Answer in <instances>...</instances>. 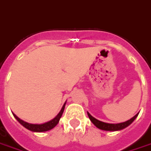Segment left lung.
Wrapping results in <instances>:
<instances>
[{"instance_id":"left-lung-1","label":"left lung","mask_w":151,"mask_h":151,"mask_svg":"<svg viewBox=\"0 0 151 151\" xmlns=\"http://www.w3.org/2000/svg\"><path fill=\"white\" fill-rule=\"evenodd\" d=\"M139 114V113H138ZM138 114H137L134 117H132V119H130L129 120H127L126 122H123V123H105V122H102V121H100V120L95 119L94 117L91 115L89 113L87 112V115L89 117V119L91 121V123H93L94 125L96 127L101 129V130L104 131H110V132H115V131H120L123 130L124 128H126L127 127H128L130 125L131 123H132L136 118L138 116Z\"/></svg>"}]
</instances>
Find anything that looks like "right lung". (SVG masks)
<instances>
[{"label": "right lung", "instance_id": "1", "mask_svg": "<svg viewBox=\"0 0 151 151\" xmlns=\"http://www.w3.org/2000/svg\"><path fill=\"white\" fill-rule=\"evenodd\" d=\"M65 105H66V102L64 104V105H63V107L61 109V110L60 111V113L54 118L53 119L50 120V121H48V122H46V123H42V124H32V123H27V122H25L24 120L20 119H19L18 116L15 115L14 114H13V115L14 117L16 119L17 121L20 123L21 125H23L25 128H27V129L32 131V132H46V131L50 130V129L54 128V127L57 125L58 123H59V121L60 119L61 116H62L63 113H64Z\"/></svg>", "mask_w": 151, "mask_h": 151}]
</instances>
